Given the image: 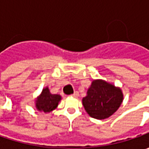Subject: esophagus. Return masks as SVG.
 <instances>
[{"mask_svg":"<svg viewBox=\"0 0 149 149\" xmlns=\"http://www.w3.org/2000/svg\"><path fill=\"white\" fill-rule=\"evenodd\" d=\"M70 96H72V97H74V98H77L78 96H79V93H78L77 91H75L74 94H72V95H70Z\"/></svg>","mask_w":149,"mask_h":149,"instance_id":"34e87169","label":"esophagus"}]
</instances>
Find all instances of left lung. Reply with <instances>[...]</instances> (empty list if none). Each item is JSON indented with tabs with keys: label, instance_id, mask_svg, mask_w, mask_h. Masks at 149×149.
<instances>
[{
	"label": "left lung",
	"instance_id": "obj_1",
	"mask_svg": "<svg viewBox=\"0 0 149 149\" xmlns=\"http://www.w3.org/2000/svg\"><path fill=\"white\" fill-rule=\"evenodd\" d=\"M82 101L90 117L104 119L117 111L123 101V94L113 84L104 80H94Z\"/></svg>",
	"mask_w": 149,
	"mask_h": 149
}]
</instances>
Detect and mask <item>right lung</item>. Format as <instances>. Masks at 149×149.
Returning <instances> with one entry per match:
<instances>
[{
    "label": "right lung",
    "mask_w": 149,
    "mask_h": 149,
    "mask_svg": "<svg viewBox=\"0 0 149 149\" xmlns=\"http://www.w3.org/2000/svg\"><path fill=\"white\" fill-rule=\"evenodd\" d=\"M60 100V95H51L49 89L45 88L42 90L41 95L36 100V108L40 111L48 113L52 111L57 107Z\"/></svg>",
    "instance_id": "right-lung-1"
}]
</instances>
